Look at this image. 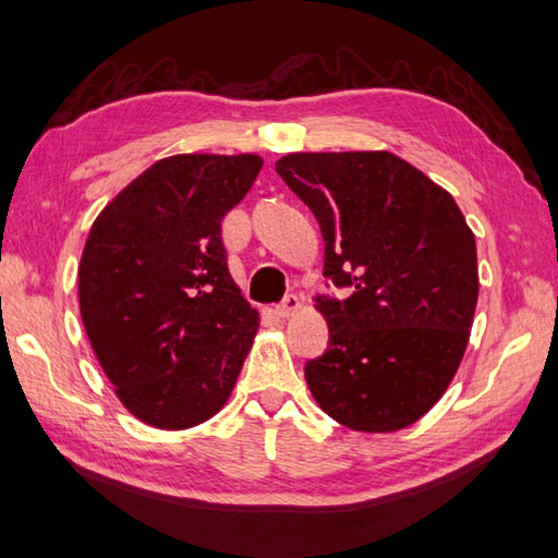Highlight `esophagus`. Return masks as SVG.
<instances>
[{"mask_svg": "<svg viewBox=\"0 0 558 558\" xmlns=\"http://www.w3.org/2000/svg\"><path fill=\"white\" fill-rule=\"evenodd\" d=\"M298 310H300V298H298V294H288V298L282 300L278 307H276V312L280 316H292Z\"/></svg>", "mask_w": 558, "mask_h": 558, "instance_id": "34e87169", "label": "esophagus"}]
</instances>
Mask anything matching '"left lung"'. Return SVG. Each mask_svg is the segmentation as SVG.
Returning <instances> with one entry per match:
<instances>
[{"instance_id": "1", "label": "left lung", "mask_w": 558, "mask_h": 558, "mask_svg": "<svg viewBox=\"0 0 558 558\" xmlns=\"http://www.w3.org/2000/svg\"><path fill=\"white\" fill-rule=\"evenodd\" d=\"M324 236L326 353L304 365L345 428L416 423L462 363L478 298L476 242L454 198L391 151H298L276 161Z\"/></svg>"}]
</instances>
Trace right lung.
Wrapping results in <instances>:
<instances>
[{
	"label": "right lung",
	"mask_w": 558,
	"mask_h": 558,
	"mask_svg": "<svg viewBox=\"0 0 558 558\" xmlns=\"http://www.w3.org/2000/svg\"><path fill=\"white\" fill-rule=\"evenodd\" d=\"M260 167L256 155L161 159L92 225L82 322L118 399L142 423L193 428L232 395L258 312L229 276L222 217Z\"/></svg>",
	"instance_id": "1"
}]
</instances>
